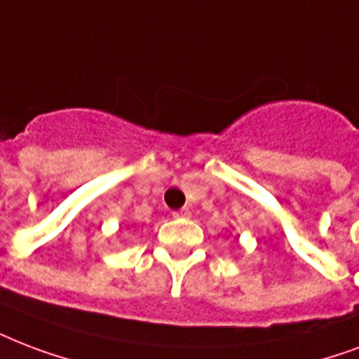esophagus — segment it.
<instances>
[{"label":"esophagus","instance_id":"obj_1","mask_svg":"<svg viewBox=\"0 0 359 359\" xmlns=\"http://www.w3.org/2000/svg\"><path fill=\"white\" fill-rule=\"evenodd\" d=\"M173 216L175 218H188V216H190V209H180V210H175L173 212Z\"/></svg>","mask_w":359,"mask_h":359}]
</instances>
